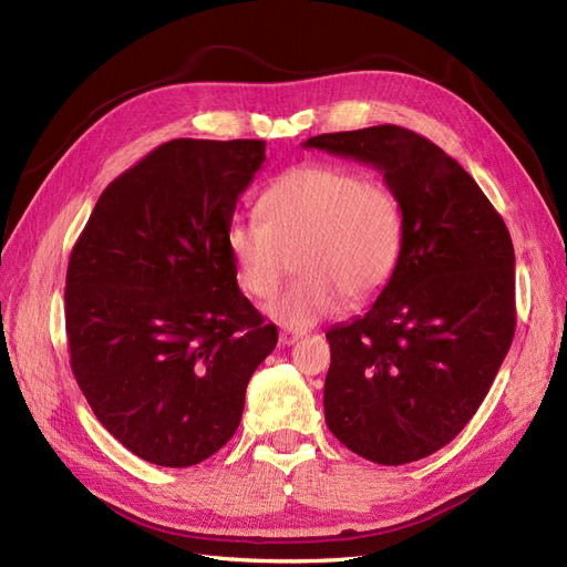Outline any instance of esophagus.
<instances>
[{"instance_id": "34e87169", "label": "esophagus", "mask_w": 567, "mask_h": 567, "mask_svg": "<svg viewBox=\"0 0 567 567\" xmlns=\"http://www.w3.org/2000/svg\"><path fill=\"white\" fill-rule=\"evenodd\" d=\"M302 336H305V331H298V329H281L279 331V342L288 348V346H293V342H298Z\"/></svg>"}]
</instances>
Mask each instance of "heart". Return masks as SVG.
<instances>
[{"label": "heart", "mask_w": 567, "mask_h": 567, "mask_svg": "<svg viewBox=\"0 0 567 567\" xmlns=\"http://www.w3.org/2000/svg\"><path fill=\"white\" fill-rule=\"evenodd\" d=\"M262 221L234 219L227 250L255 300H271L290 271L300 277L269 307V317L305 329L350 300L364 305L390 284L404 244L398 192L336 163L288 169L257 200Z\"/></svg>", "instance_id": "obj_1"}]
</instances>
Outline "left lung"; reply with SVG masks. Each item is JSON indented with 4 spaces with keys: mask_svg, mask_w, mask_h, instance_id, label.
I'll use <instances>...</instances> for the list:
<instances>
[{
    "mask_svg": "<svg viewBox=\"0 0 567 567\" xmlns=\"http://www.w3.org/2000/svg\"><path fill=\"white\" fill-rule=\"evenodd\" d=\"M302 146L379 167L404 210L390 284L364 317L326 333V425L381 466L431 456L473 419L511 348V234L466 169L406 127L319 134Z\"/></svg>",
    "mask_w": 567,
    "mask_h": 567,
    "instance_id": "1",
    "label": "left lung"
}]
</instances>
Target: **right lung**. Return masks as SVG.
Masks as SVG:
<instances>
[{
  "label": "right lung",
  "mask_w": 567,
  "mask_h": 567,
  "mask_svg": "<svg viewBox=\"0 0 567 567\" xmlns=\"http://www.w3.org/2000/svg\"><path fill=\"white\" fill-rule=\"evenodd\" d=\"M262 140H173L99 196L65 274L71 369L101 425L140 458L186 468L225 447L277 326L227 250Z\"/></svg>",
  "instance_id": "1"
}]
</instances>
